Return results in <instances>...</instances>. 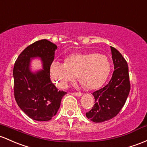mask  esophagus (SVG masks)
Instances as JSON below:
<instances>
[{"label": "esophagus", "instance_id": "esophagus-1", "mask_svg": "<svg viewBox=\"0 0 147 147\" xmlns=\"http://www.w3.org/2000/svg\"><path fill=\"white\" fill-rule=\"evenodd\" d=\"M72 95H73V96H77V97H80V96H82V93H72Z\"/></svg>", "mask_w": 147, "mask_h": 147}]
</instances>
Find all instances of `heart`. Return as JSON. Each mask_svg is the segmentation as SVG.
<instances>
[{
    "instance_id": "obj_1",
    "label": "heart",
    "mask_w": 147,
    "mask_h": 147,
    "mask_svg": "<svg viewBox=\"0 0 147 147\" xmlns=\"http://www.w3.org/2000/svg\"><path fill=\"white\" fill-rule=\"evenodd\" d=\"M111 70L107 57L96 53H76L65 58L64 63L54 61L50 66L53 82L60 88H65L76 78L88 89H96L104 84Z\"/></svg>"
}]
</instances>
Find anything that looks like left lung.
Returning <instances> with one entry per match:
<instances>
[{"label":"left lung","mask_w":147,"mask_h":147,"mask_svg":"<svg viewBox=\"0 0 147 147\" xmlns=\"http://www.w3.org/2000/svg\"><path fill=\"white\" fill-rule=\"evenodd\" d=\"M114 71L105 86L93 92L95 104L86 117L95 123L114 118L123 107L130 89L128 66L118 50L110 47Z\"/></svg>","instance_id":"1"}]
</instances>
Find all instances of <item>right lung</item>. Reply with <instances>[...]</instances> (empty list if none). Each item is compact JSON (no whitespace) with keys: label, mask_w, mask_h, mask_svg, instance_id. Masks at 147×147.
I'll list each match as a JSON object with an SVG mask.
<instances>
[{"label":"right lung","mask_w":147,"mask_h":147,"mask_svg":"<svg viewBox=\"0 0 147 147\" xmlns=\"http://www.w3.org/2000/svg\"><path fill=\"white\" fill-rule=\"evenodd\" d=\"M57 46L47 40L29 45L17 58L13 69L14 98L23 112L33 120L47 121L56 115L66 92L59 91L50 79V66ZM40 58L42 68L33 72L32 59Z\"/></svg>","instance_id":"add662e5"}]
</instances>
